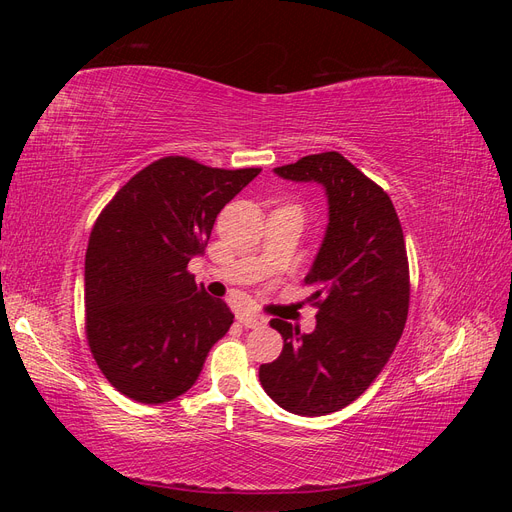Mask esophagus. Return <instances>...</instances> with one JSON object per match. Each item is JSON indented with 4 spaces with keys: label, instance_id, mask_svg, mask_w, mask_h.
Listing matches in <instances>:
<instances>
[{
    "label": "esophagus",
    "instance_id": "34e87169",
    "mask_svg": "<svg viewBox=\"0 0 512 512\" xmlns=\"http://www.w3.org/2000/svg\"><path fill=\"white\" fill-rule=\"evenodd\" d=\"M239 322L245 329H258V327H265L267 318L260 314H254V312H243V314H239Z\"/></svg>",
    "mask_w": 512,
    "mask_h": 512
}]
</instances>
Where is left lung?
<instances>
[{
	"mask_svg": "<svg viewBox=\"0 0 512 512\" xmlns=\"http://www.w3.org/2000/svg\"><path fill=\"white\" fill-rule=\"evenodd\" d=\"M288 181L318 183L329 224L305 284L314 286L316 329L273 318L282 354L260 365V384L284 410L322 416L346 408L378 378L406 327L410 271L404 230L380 185L342 153L327 151L273 168Z\"/></svg>",
	"mask_w": 512,
	"mask_h": 512,
	"instance_id": "8db88e82",
	"label": "left lung"
}]
</instances>
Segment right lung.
I'll use <instances>...</instances> for the list:
<instances>
[{
    "mask_svg": "<svg viewBox=\"0 0 512 512\" xmlns=\"http://www.w3.org/2000/svg\"><path fill=\"white\" fill-rule=\"evenodd\" d=\"M260 168L168 156L104 207L85 254V331L106 380L138 404H164L198 380L235 314L198 288L188 262L218 213Z\"/></svg>",
    "mask_w": 512,
    "mask_h": 512,
    "instance_id": "add662e5",
    "label": "right lung"
}]
</instances>
